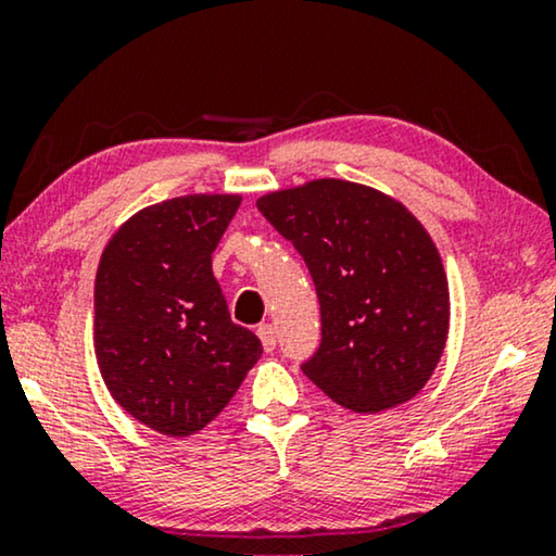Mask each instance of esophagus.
<instances>
[{"label":"esophagus","instance_id":"1","mask_svg":"<svg viewBox=\"0 0 556 556\" xmlns=\"http://www.w3.org/2000/svg\"><path fill=\"white\" fill-rule=\"evenodd\" d=\"M257 337H261L265 352H273V349H276L278 331H276V326H273V324H261V326H257Z\"/></svg>","mask_w":556,"mask_h":556}]
</instances>
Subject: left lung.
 <instances>
[{
	"label": "left lung",
	"mask_w": 556,
	"mask_h": 556,
	"mask_svg": "<svg viewBox=\"0 0 556 556\" xmlns=\"http://www.w3.org/2000/svg\"><path fill=\"white\" fill-rule=\"evenodd\" d=\"M257 210L306 261L321 303V346L303 375L354 413L413 400L451 324L443 261L420 219L346 179L278 189Z\"/></svg>",
	"instance_id": "obj_1"
}]
</instances>
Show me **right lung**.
Listing matches in <instances>:
<instances>
[{
  "label": "right lung",
  "mask_w": 556,
  "mask_h": 556,
  "mask_svg": "<svg viewBox=\"0 0 556 556\" xmlns=\"http://www.w3.org/2000/svg\"><path fill=\"white\" fill-rule=\"evenodd\" d=\"M240 194L151 204L113 232L96 273L93 344L111 397L147 428L187 438L223 413L261 339L232 324L212 253Z\"/></svg>",
  "instance_id": "obj_1"
}]
</instances>
